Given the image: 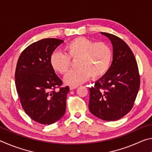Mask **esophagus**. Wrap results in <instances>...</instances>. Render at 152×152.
I'll list each match as a JSON object with an SVG mask.
<instances>
[{
	"instance_id": "34e87169",
	"label": "esophagus",
	"mask_w": 152,
	"mask_h": 152,
	"mask_svg": "<svg viewBox=\"0 0 152 152\" xmlns=\"http://www.w3.org/2000/svg\"><path fill=\"white\" fill-rule=\"evenodd\" d=\"M78 87V86H70V90H74V89H76Z\"/></svg>"
}]
</instances>
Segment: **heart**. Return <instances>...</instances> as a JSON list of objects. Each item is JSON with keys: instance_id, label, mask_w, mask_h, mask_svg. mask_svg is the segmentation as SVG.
<instances>
[{"instance_id": "1", "label": "heart", "mask_w": 152, "mask_h": 152, "mask_svg": "<svg viewBox=\"0 0 152 152\" xmlns=\"http://www.w3.org/2000/svg\"><path fill=\"white\" fill-rule=\"evenodd\" d=\"M64 54L55 51L51 53L50 63L56 72L62 75L68 72L70 60L76 59V69L70 71L64 81L71 86H78L92 77L97 78L107 73L111 64L113 51L108 43L94 42L84 37L74 38L64 48Z\"/></svg>"}]
</instances>
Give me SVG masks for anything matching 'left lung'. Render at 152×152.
<instances>
[{
  "label": "left lung",
  "mask_w": 152,
  "mask_h": 152,
  "mask_svg": "<svg viewBox=\"0 0 152 152\" xmlns=\"http://www.w3.org/2000/svg\"><path fill=\"white\" fill-rule=\"evenodd\" d=\"M113 45L111 66L90 88L89 110L94 116L107 121H116L132 110L140 89L137 61L132 50L121 38L101 32Z\"/></svg>",
  "instance_id": "1"
}]
</instances>
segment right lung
Wrapping results in <instances>:
<instances>
[{
	"mask_svg": "<svg viewBox=\"0 0 152 152\" xmlns=\"http://www.w3.org/2000/svg\"><path fill=\"white\" fill-rule=\"evenodd\" d=\"M63 40L48 38L29 45L20 53L15 70V85L20 104L35 122L50 125L66 113L69 86L55 73L50 58ZM60 88L58 91L56 88Z\"/></svg>",
	"mask_w": 152,
	"mask_h": 152,
	"instance_id": "right-lung-1",
	"label": "right lung"
}]
</instances>
